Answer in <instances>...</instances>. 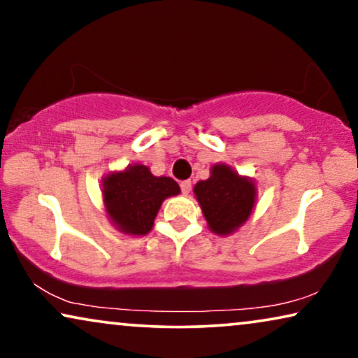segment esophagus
Wrapping results in <instances>:
<instances>
[{
  "label": "esophagus",
  "mask_w": 358,
  "mask_h": 358,
  "mask_svg": "<svg viewBox=\"0 0 358 358\" xmlns=\"http://www.w3.org/2000/svg\"><path fill=\"white\" fill-rule=\"evenodd\" d=\"M180 190H182L184 195H187L190 190H192V182H190V180H182V182H180Z\"/></svg>",
  "instance_id": "1"
}]
</instances>
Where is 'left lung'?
I'll return each instance as SVG.
<instances>
[{
  "label": "left lung",
  "mask_w": 358,
  "mask_h": 358,
  "mask_svg": "<svg viewBox=\"0 0 358 358\" xmlns=\"http://www.w3.org/2000/svg\"><path fill=\"white\" fill-rule=\"evenodd\" d=\"M208 228L218 236L236 231L248 222L256 203V184L239 176L228 164H215L207 180L194 187Z\"/></svg>",
  "instance_id": "1"
}]
</instances>
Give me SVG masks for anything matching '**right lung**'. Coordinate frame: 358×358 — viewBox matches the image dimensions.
<instances>
[{"mask_svg": "<svg viewBox=\"0 0 358 358\" xmlns=\"http://www.w3.org/2000/svg\"><path fill=\"white\" fill-rule=\"evenodd\" d=\"M179 192L174 179L156 178L143 164L110 173L102 180L107 217L119 231L131 236L148 234L164 199Z\"/></svg>", "mask_w": 358, "mask_h": 358, "instance_id": "1", "label": "right lung"}]
</instances>
